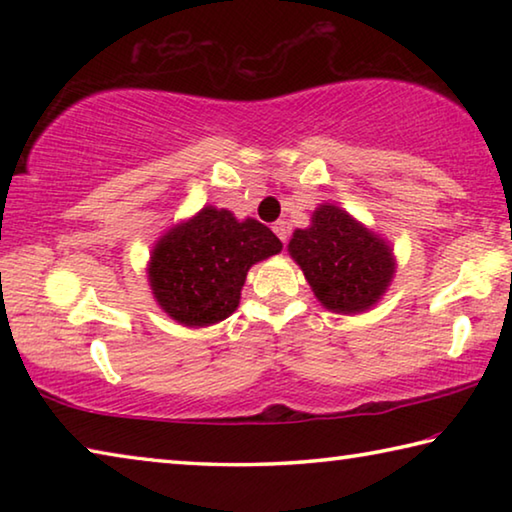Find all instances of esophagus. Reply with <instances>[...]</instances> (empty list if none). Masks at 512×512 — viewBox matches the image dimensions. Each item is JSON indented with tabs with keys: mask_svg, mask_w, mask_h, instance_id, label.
Wrapping results in <instances>:
<instances>
[{
	"mask_svg": "<svg viewBox=\"0 0 512 512\" xmlns=\"http://www.w3.org/2000/svg\"><path fill=\"white\" fill-rule=\"evenodd\" d=\"M273 232L277 235V239L282 241V244H284V241H287V237H289V228H287V223H284V221L273 223Z\"/></svg>",
	"mask_w": 512,
	"mask_h": 512,
	"instance_id": "34e87169",
	"label": "esophagus"
}]
</instances>
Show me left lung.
I'll return each mask as SVG.
<instances>
[{
  "label": "left lung",
  "mask_w": 512,
  "mask_h": 512,
  "mask_svg": "<svg viewBox=\"0 0 512 512\" xmlns=\"http://www.w3.org/2000/svg\"><path fill=\"white\" fill-rule=\"evenodd\" d=\"M289 255L320 305L336 314H361L377 305L395 275L388 241L332 203L318 205L309 228L293 232Z\"/></svg>",
  "instance_id": "obj_1"
}]
</instances>
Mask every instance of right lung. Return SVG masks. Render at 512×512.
I'll use <instances>...</instances> for the list:
<instances>
[{
	"mask_svg": "<svg viewBox=\"0 0 512 512\" xmlns=\"http://www.w3.org/2000/svg\"><path fill=\"white\" fill-rule=\"evenodd\" d=\"M280 250L264 223L205 205L153 246L146 268L153 298L180 325H214L239 307L250 266Z\"/></svg>",
	"mask_w": 512,
	"mask_h": 512,
	"instance_id": "add662e5",
	"label": "right lung"
}]
</instances>
